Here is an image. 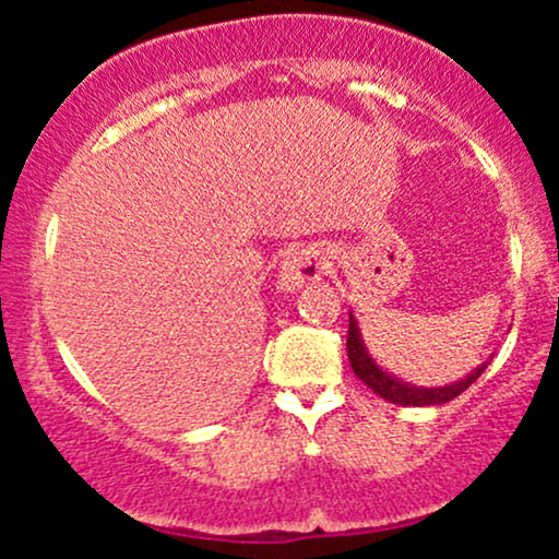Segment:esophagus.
Returning a JSON list of instances; mask_svg holds the SVG:
<instances>
[{
    "label": "esophagus",
    "instance_id": "34e87169",
    "mask_svg": "<svg viewBox=\"0 0 559 559\" xmlns=\"http://www.w3.org/2000/svg\"><path fill=\"white\" fill-rule=\"evenodd\" d=\"M329 262H325L323 252L318 247H299L292 249L281 262L278 273V288L281 292H297V288L320 281V275L325 273Z\"/></svg>",
    "mask_w": 559,
    "mask_h": 559
}]
</instances>
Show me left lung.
I'll use <instances>...</instances> for the list:
<instances>
[{"mask_svg":"<svg viewBox=\"0 0 559 559\" xmlns=\"http://www.w3.org/2000/svg\"><path fill=\"white\" fill-rule=\"evenodd\" d=\"M346 355H349L352 370H355V376L360 378L365 386L373 389L381 400L402 404V407H433V404L452 402L454 396L463 394L473 381H478V376L484 373L486 365H489V360L480 362L476 370H471V373L460 378V381L447 383V386H436V389L415 386V383H407L402 381V378L391 376L389 370H383L381 365L373 360V355H370L368 346H365L360 323H357V318L352 316V312H349V333H346Z\"/></svg>","mask_w":559,"mask_h":559,"instance_id":"1","label":"left lung"}]
</instances>
